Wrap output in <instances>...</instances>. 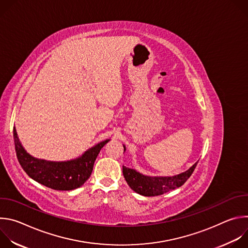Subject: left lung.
I'll list each match as a JSON object with an SVG mask.
<instances>
[{"mask_svg":"<svg viewBox=\"0 0 248 248\" xmlns=\"http://www.w3.org/2000/svg\"><path fill=\"white\" fill-rule=\"evenodd\" d=\"M124 151H125L124 146ZM197 163L198 162H196L186 171L173 176L151 178V176L143 175L126 167H123V172L127 185L133 191L144 196H157L182 186L192 174Z\"/></svg>","mask_w":248,"mask_h":248,"instance_id":"obj_1","label":"left lung"}]
</instances>
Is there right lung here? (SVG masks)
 <instances>
[{
	"instance_id": "obj_1",
	"label": "right lung",
	"mask_w": 248,
	"mask_h": 248,
	"mask_svg": "<svg viewBox=\"0 0 248 248\" xmlns=\"http://www.w3.org/2000/svg\"><path fill=\"white\" fill-rule=\"evenodd\" d=\"M14 141L17 160L31 179L55 190H73L89 179L100 150L109 140L95 145L81 157L67 162H50L30 156L21 146L15 127Z\"/></svg>"
}]
</instances>
